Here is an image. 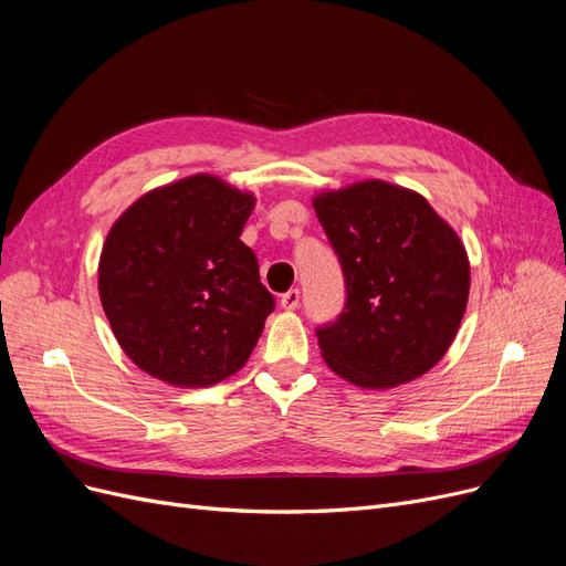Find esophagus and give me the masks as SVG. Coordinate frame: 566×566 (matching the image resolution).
I'll return each mask as SVG.
<instances>
[{
	"mask_svg": "<svg viewBox=\"0 0 566 566\" xmlns=\"http://www.w3.org/2000/svg\"><path fill=\"white\" fill-rule=\"evenodd\" d=\"M300 300H302L300 290L292 287V290H287V292H283V295H281V306L287 308V311H292V308L300 306Z\"/></svg>",
	"mask_w": 566,
	"mask_h": 566,
	"instance_id": "esophagus-1",
	"label": "esophagus"
}]
</instances>
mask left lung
Segmentation results:
<instances>
[{
  "label": "left lung",
  "instance_id": "obj_1",
  "mask_svg": "<svg viewBox=\"0 0 566 566\" xmlns=\"http://www.w3.org/2000/svg\"><path fill=\"white\" fill-rule=\"evenodd\" d=\"M346 283L342 314L316 327L333 373L391 388L450 348L469 302L463 243L417 191L367 180L314 199Z\"/></svg>",
  "mask_w": 566,
  "mask_h": 566
}]
</instances>
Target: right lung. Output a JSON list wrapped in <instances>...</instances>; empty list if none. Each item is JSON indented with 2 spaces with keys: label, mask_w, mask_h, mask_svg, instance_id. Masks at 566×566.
I'll return each instance as SVG.
<instances>
[{
  "label": "right lung",
  "mask_w": 566,
  "mask_h": 566,
  "mask_svg": "<svg viewBox=\"0 0 566 566\" xmlns=\"http://www.w3.org/2000/svg\"><path fill=\"white\" fill-rule=\"evenodd\" d=\"M255 197L212 175L154 189L114 222L97 266L105 316L126 356L172 386L239 373L274 295L239 237Z\"/></svg>",
  "instance_id": "add662e5"
}]
</instances>
